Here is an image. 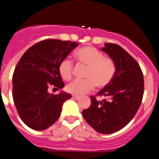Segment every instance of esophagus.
I'll use <instances>...</instances> for the list:
<instances>
[{
	"instance_id": "esophagus-1",
	"label": "esophagus",
	"mask_w": 159,
	"mask_h": 159,
	"mask_svg": "<svg viewBox=\"0 0 159 159\" xmlns=\"http://www.w3.org/2000/svg\"><path fill=\"white\" fill-rule=\"evenodd\" d=\"M73 98L74 99H77V98H79V95H77V94H73Z\"/></svg>"
}]
</instances>
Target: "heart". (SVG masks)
I'll use <instances>...</instances> for the list:
<instances>
[{"label": "heart", "mask_w": 159, "mask_h": 159, "mask_svg": "<svg viewBox=\"0 0 159 159\" xmlns=\"http://www.w3.org/2000/svg\"><path fill=\"white\" fill-rule=\"evenodd\" d=\"M78 62L87 66L85 73L86 79L74 80L67 86V90L73 94H82L95 87L103 88L112 82L116 65L111 58L104 57L102 52L91 46L83 47L75 52ZM58 70L61 77L69 81L73 77V63L69 58L61 61Z\"/></svg>", "instance_id": "1"}]
</instances>
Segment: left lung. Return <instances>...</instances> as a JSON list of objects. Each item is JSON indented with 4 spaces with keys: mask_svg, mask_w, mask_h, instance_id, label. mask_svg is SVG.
Here are the masks:
<instances>
[{
    "mask_svg": "<svg viewBox=\"0 0 159 159\" xmlns=\"http://www.w3.org/2000/svg\"><path fill=\"white\" fill-rule=\"evenodd\" d=\"M103 52L115 61L116 73L112 82L96 96H90L89 108L82 111L86 122L99 133L120 130L132 120L141 106L144 94L143 73L134 58L116 43H105Z\"/></svg>",
    "mask_w": 159,
    "mask_h": 159,
    "instance_id": "1",
    "label": "left lung"
}]
</instances>
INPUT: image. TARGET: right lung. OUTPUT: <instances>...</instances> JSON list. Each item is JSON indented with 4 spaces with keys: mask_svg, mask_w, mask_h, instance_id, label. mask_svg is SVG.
Returning <instances> with one entry per match:
<instances>
[{
    "mask_svg": "<svg viewBox=\"0 0 159 159\" xmlns=\"http://www.w3.org/2000/svg\"><path fill=\"white\" fill-rule=\"evenodd\" d=\"M77 46L71 41L45 39L22 55L13 74V98L24 124L34 130L49 128L58 120L71 94H49L50 86H65L58 70L61 61Z\"/></svg>",
    "mask_w": 159,
    "mask_h": 159,
    "instance_id": "obj_1",
    "label": "right lung"
}]
</instances>
